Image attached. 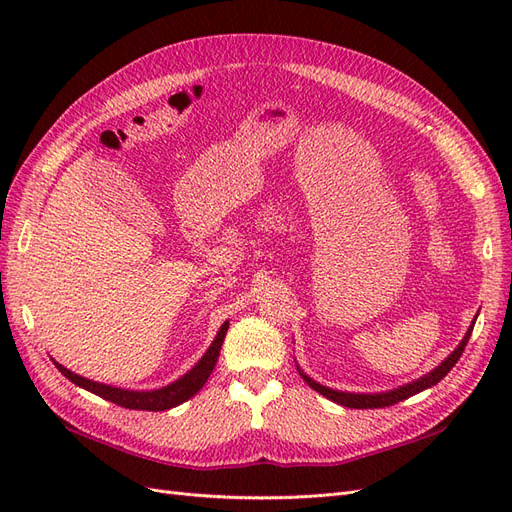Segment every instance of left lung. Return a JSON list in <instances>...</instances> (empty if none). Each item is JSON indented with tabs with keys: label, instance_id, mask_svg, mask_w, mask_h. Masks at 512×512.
Instances as JSON below:
<instances>
[{
	"label": "left lung",
	"instance_id": "obj_1",
	"mask_svg": "<svg viewBox=\"0 0 512 512\" xmlns=\"http://www.w3.org/2000/svg\"><path fill=\"white\" fill-rule=\"evenodd\" d=\"M474 322H476V320H472L468 333L463 335L461 344H459L451 354H448L446 359H444L436 369L429 371V374H425L423 378H418V380H414V382H410V384H404V386H399V389L386 391V393H371V395H369V393H344V391H333V389H329V386H322V384H318L316 380L305 376L299 367H297V369H299L301 378H303L309 386H312L314 391H318L320 395H324L327 399L335 401V404H339V406L359 408V410H367V408H386V406L399 404V401H404V399H408V397H412V395H416V393H421V391L429 389V386H433V384H438V382L448 374V371H451V369L455 367V363L459 361V356L463 354V350H466L468 339H470L472 329H474Z\"/></svg>",
	"mask_w": 512,
	"mask_h": 512
}]
</instances>
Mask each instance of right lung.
<instances>
[{
	"instance_id": "1",
	"label": "right lung",
	"mask_w": 512,
	"mask_h": 512,
	"mask_svg": "<svg viewBox=\"0 0 512 512\" xmlns=\"http://www.w3.org/2000/svg\"><path fill=\"white\" fill-rule=\"evenodd\" d=\"M228 331V322H224L218 335H215L213 344L209 346V350L203 354V359H200L188 374L181 376L179 380H175L173 384H166L162 389L156 391H128V389H117V386H108L102 382H94V380H87L79 374H74V371L66 369L64 365H59L57 361L55 367L64 374L70 382H74L76 386H81V389L94 393L98 397H104L106 401H113V404L121 406V408H130V410H149V412H162V410H170L183 401H188L190 397H194L200 389H203L207 378L211 376V371L218 363V356L224 344V337Z\"/></svg>"
}]
</instances>
